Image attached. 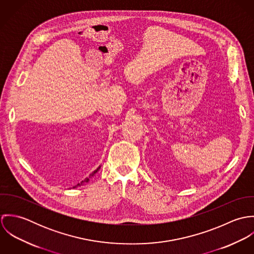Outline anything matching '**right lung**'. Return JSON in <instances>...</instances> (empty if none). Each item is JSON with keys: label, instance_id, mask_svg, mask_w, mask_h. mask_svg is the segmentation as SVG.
<instances>
[{"label": "right lung", "instance_id": "1", "mask_svg": "<svg viewBox=\"0 0 254 254\" xmlns=\"http://www.w3.org/2000/svg\"><path fill=\"white\" fill-rule=\"evenodd\" d=\"M100 168H101V166H99V167H98V168H97V169H96V170H95V171H94L92 174H90L89 178H86L84 181H82L81 183H78V184H77L76 186H74L73 188H77V187H80V186H82L83 184H85V183H87V182L90 181V178H91V177H93V176H94V175H95V174H96V173H97V172L100 170Z\"/></svg>", "mask_w": 254, "mask_h": 254}]
</instances>
